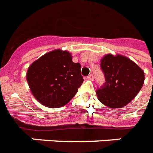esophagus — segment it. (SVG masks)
<instances>
[{
	"label": "esophagus",
	"instance_id": "obj_1",
	"mask_svg": "<svg viewBox=\"0 0 153 153\" xmlns=\"http://www.w3.org/2000/svg\"><path fill=\"white\" fill-rule=\"evenodd\" d=\"M87 78H88V79H91V80H93V79H94L93 74H90V75H89L88 77H87Z\"/></svg>",
	"mask_w": 153,
	"mask_h": 153
}]
</instances>
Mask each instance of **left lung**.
Masks as SVG:
<instances>
[{"label":"left lung","mask_w":153,"mask_h":153,"mask_svg":"<svg viewBox=\"0 0 153 153\" xmlns=\"http://www.w3.org/2000/svg\"><path fill=\"white\" fill-rule=\"evenodd\" d=\"M105 82L96 91L98 100L105 106L118 109L128 105L142 88L145 73L130 59L107 54L101 59Z\"/></svg>","instance_id":"8db88e82"}]
</instances>
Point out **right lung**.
Wrapping results in <instances>:
<instances>
[{
  "label": "right lung",
  "instance_id": "1",
  "mask_svg": "<svg viewBox=\"0 0 153 153\" xmlns=\"http://www.w3.org/2000/svg\"><path fill=\"white\" fill-rule=\"evenodd\" d=\"M81 65L72 61L71 52L56 49L30 65L26 79L36 99L49 108L67 104L83 82Z\"/></svg>",
  "mask_w": 153,
  "mask_h": 153
}]
</instances>
